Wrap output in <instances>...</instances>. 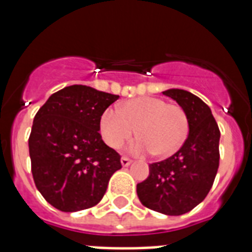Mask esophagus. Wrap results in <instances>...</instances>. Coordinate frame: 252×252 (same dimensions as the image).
Instances as JSON below:
<instances>
[{
	"label": "esophagus",
	"instance_id": "34e87169",
	"mask_svg": "<svg viewBox=\"0 0 252 252\" xmlns=\"http://www.w3.org/2000/svg\"><path fill=\"white\" fill-rule=\"evenodd\" d=\"M130 163H132V159H130V158L126 157V156H124V157H122V165L124 166V167L129 166Z\"/></svg>",
	"mask_w": 252,
	"mask_h": 252
}]
</instances>
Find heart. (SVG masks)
I'll use <instances>...</instances> for the list:
<instances>
[{"mask_svg":"<svg viewBox=\"0 0 252 252\" xmlns=\"http://www.w3.org/2000/svg\"><path fill=\"white\" fill-rule=\"evenodd\" d=\"M118 112L106 110L100 118V133L112 148L120 146L132 137L136 128L137 141L132 149L136 153L152 152L157 157H168L183 145L189 130L187 112L179 104L165 99L140 96L119 106Z\"/></svg>","mask_w":252,"mask_h":252,"instance_id":"obj_1","label":"heart"}]
</instances>
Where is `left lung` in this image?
Here are the masks:
<instances>
[{"mask_svg": "<svg viewBox=\"0 0 252 252\" xmlns=\"http://www.w3.org/2000/svg\"><path fill=\"white\" fill-rule=\"evenodd\" d=\"M163 94L187 112L189 133L174 156L149 165V176L137 184L144 207L180 216L199 205L211 191L220 165V129L211 108L196 95L170 89Z\"/></svg>", "mask_w": 252, "mask_h": 252, "instance_id": "1", "label": "left lung"}]
</instances>
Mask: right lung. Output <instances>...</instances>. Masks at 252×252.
<instances>
[{
  "mask_svg": "<svg viewBox=\"0 0 252 252\" xmlns=\"http://www.w3.org/2000/svg\"><path fill=\"white\" fill-rule=\"evenodd\" d=\"M118 99L73 85L51 95L35 115L29 138L33 182L59 211L96 205L112 174L122 168L120 154L99 133L103 112Z\"/></svg>",
  "mask_w": 252,
  "mask_h": 252,
  "instance_id": "right-lung-1",
  "label": "right lung"
}]
</instances>
